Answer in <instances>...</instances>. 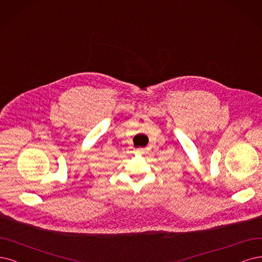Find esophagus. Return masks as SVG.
Returning <instances> with one entry per match:
<instances>
[{"mask_svg":"<svg viewBox=\"0 0 262 262\" xmlns=\"http://www.w3.org/2000/svg\"><path fill=\"white\" fill-rule=\"evenodd\" d=\"M145 152V151H143V149H137L136 150V154H143Z\"/></svg>","mask_w":262,"mask_h":262,"instance_id":"34e87169","label":"esophagus"}]
</instances>
